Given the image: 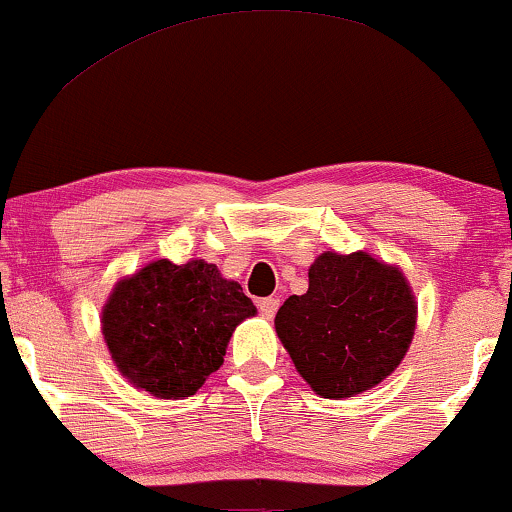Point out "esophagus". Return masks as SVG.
Wrapping results in <instances>:
<instances>
[{"instance_id": "1", "label": "esophagus", "mask_w": 512, "mask_h": 512, "mask_svg": "<svg viewBox=\"0 0 512 512\" xmlns=\"http://www.w3.org/2000/svg\"><path fill=\"white\" fill-rule=\"evenodd\" d=\"M278 306H280V299H275V297H266L258 302V309H261V314L266 318H273L275 311H278Z\"/></svg>"}]
</instances>
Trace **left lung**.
I'll use <instances>...</instances> for the list:
<instances>
[{
    "label": "left lung",
    "instance_id": "8db88e82",
    "mask_svg": "<svg viewBox=\"0 0 512 512\" xmlns=\"http://www.w3.org/2000/svg\"><path fill=\"white\" fill-rule=\"evenodd\" d=\"M417 326V302L400 268L354 251L311 263L309 290L292 294L275 330L316 395L340 400L398 369Z\"/></svg>",
    "mask_w": 512,
    "mask_h": 512
}]
</instances>
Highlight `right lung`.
<instances>
[{
	"label": "right lung",
	"instance_id": "obj_1",
	"mask_svg": "<svg viewBox=\"0 0 512 512\" xmlns=\"http://www.w3.org/2000/svg\"><path fill=\"white\" fill-rule=\"evenodd\" d=\"M254 314L242 285L213 263L160 258L114 285L102 306V335L136 388L182 400L220 369L234 328Z\"/></svg>",
	"mask_w": 512,
	"mask_h": 512
}]
</instances>
